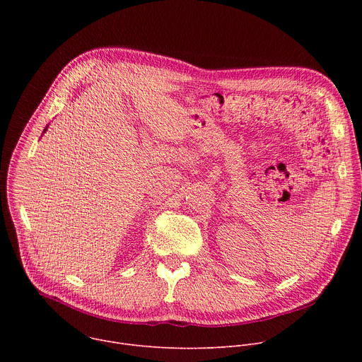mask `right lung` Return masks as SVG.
<instances>
[{"mask_svg":"<svg viewBox=\"0 0 362 362\" xmlns=\"http://www.w3.org/2000/svg\"><path fill=\"white\" fill-rule=\"evenodd\" d=\"M47 127H48V126H47ZM47 127H45V129H44V133H45V130H47Z\"/></svg>","mask_w":362,"mask_h":362,"instance_id":"add662e5","label":"right lung"}]
</instances>
